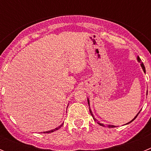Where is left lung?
<instances>
[{"instance_id":"obj_1","label":"left lung","mask_w":151,"mask_h":151,"mask_svg":"<svg viewBox=\"0 0 151 151\" xmlns=\"http://www.w3.org/2000/svg\"><path fill=\"white\" fill-rule=\"evenodd\" d=\"M138 61H139V62H141V67H142V69H143L144 72H145V65H144V63H143L141 62V59H140V57H138ZM88 104H89V101H88ZM89 110H90L91 115V116H93V114H92V113H91V110H90V109H89ZM139 113H140V112H139ZM139 113H138V114H139ZM138 115L136 116H135V117H134V119H133L131 121V122H129V123H130V122H132V121H133V120H134V119H135V118H136V117L138 116ZM93 117H94V116H93ZM94 120H95V121H96V119H94ZM98 124H99V125H102V126H104V125H103V124H102V123H99V122H98ZM107 127H108V128H114V127H116V126H114V125H107Z\"/></svg>"}]
</instances>
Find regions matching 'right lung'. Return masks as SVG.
<instances>
[{
  "label": "right lung",
  "instance_id": "add662e5",
  "mask_svg": "<svg viewBox=\"0 0 151 151\" xmlns=\"http://www.w3.org/2000/svg\"><path fill=\"white\" fill-rule=\"evenodd\" d=\"M62 125H63V124H62V125H60L59 127L56 128L55 129H53V130H51V131H47V132H44V133H50V132H54V131H56V130H57V129H60V127H61V126H62Z\"/></svg>",
  "mask_w": 151,
  "mask_h": 151
}]
</instances>
